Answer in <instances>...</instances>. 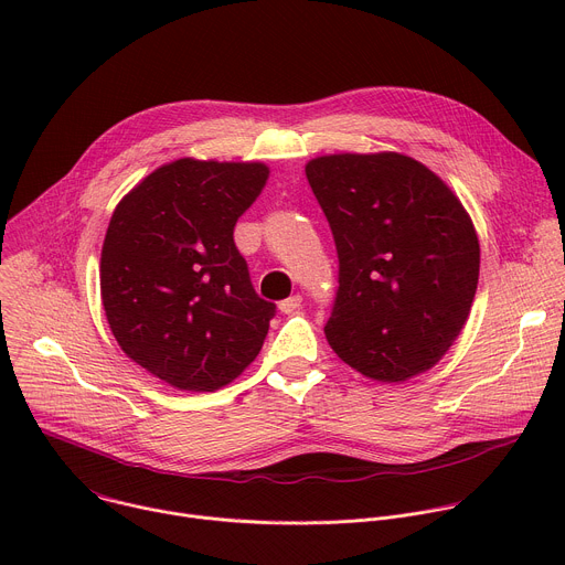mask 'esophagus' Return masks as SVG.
Wrapping results in <instances>:
<instances>
[{
    "label": "esophagus",
    "instance_id": "esophagus-1",
    "mask_svg": "<svg viewBox=\"0 0 565 565\" xmlns=\"http://www.w3.org/2000/svg\"><path fill=\"white\" fill-rule=\"evenodd\" d=\"M301 295H290L288 299H284V301H279V310L281 312H295L297 308H301Z\"/></svg>",
    "mask_w": 565,
    "mask_h": 565
}]
</instances>
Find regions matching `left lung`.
I'll list each match as a JSON object with an SVG mask.
<instances>
[{"label":"left lung","mask_w":565,"mask_h":565,"mask_svg":"<svg viewBox=\"0 0 565 565\" xmlns=\"http://www.w3.org/2000/svg\"><path fill=\"white\" fill-rule=\"evenodd\" d=\"M306 179L340 262L329 344L382 382L431 369L478 286L480 246L465 207L431 170L395 151L321 156Z\"/></svg>","instance_id":"obj_1"}]
</instances>
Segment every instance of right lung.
<instances>
[{
    "label": "right lung",
    "mask_w": 565,
    "mask_h": 565,
    "mask_svg": "<svg viewBox=\"0 0 565 565\" xmlns=\"http://www.w3.org/2000/svg\"><path fill=\"white\" fill-rule=\"evenodd\" d=\"M268 168L181 158L116 207L100 257L103 306L120 349L183 391L232 382L262 351L273 301L257 295L234 225Z\"/></svg>",
    "instance_id": "1"
}]
</instances>
